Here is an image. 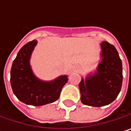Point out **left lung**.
Returning <instances> with one entry per match:
<instances>
[{
	"label": "left lung",
	"instance_id": "8db88e82",
	"mask_svg": "<svg viewBox=\"0 0 131 131\" xmlns=\"http://www.w3.org/2000/svg\"><path fill=\"white\" fill-rule=\"evenodd\" d=\"M102 61L93 75L79 84L83 104L102 107L112 103L118 95L122 86V63L113 45L108 41L101 44Z\"/></svg>",
	"mask_w": 131,
	"mask_h": 131
}]
</instances>
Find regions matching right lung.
<instances>
[{
  "label": "right lung",
  "mask_w": 131,
  "mask_h": 131,
  "mask_svg": "<svg viewBox=\"0 0 131 131\" xmlns=\"http://www.w3.org/2000/svg\"><path fill=\"white\" fill-rule=\"evenodd\" d=\"M36 44V40L31 41L19 51L10 70V84L19 101L26 105L41 106L59 99L68 78L63 75L51 81H42L34 75L29 60Z\"/></svg>",
  "instance_id": "add662e5"
}]
</instances>
